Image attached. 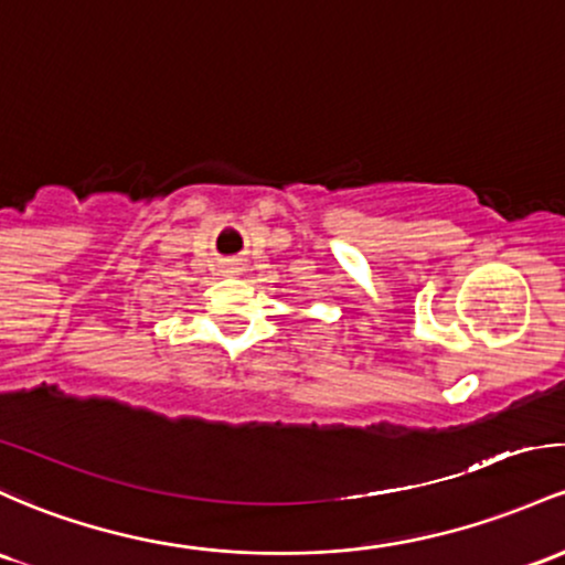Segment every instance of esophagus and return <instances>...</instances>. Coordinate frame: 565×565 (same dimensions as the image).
I'll list each match as a JSON object with an SVG mask.
<instances>
[{"label": "esophagus", "instance_id": "obj_1", "mask_svg": "<svg viewBox=\"0 0 565 565\" xmlns=\"http://www.w3.org/2000/svg\"><path fill=\"white\" fill-rule=\"evenodd\" d=\"M227 273H231V276H235V273H241V263H227Z\"/></svg>", "mask_w": 565, "mask_h": 565}]
</instances>
